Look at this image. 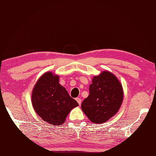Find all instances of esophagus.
Instances as JSON below:
<instances>
[{
	"instance_id": "34e87169",
	"label": "esophagus",
	"mask_w": 156,
	"mask_h": 156,
	"mask_svg": "<svg viewBox=\"0 0 156 156\" xmlns=\"http://www.w3.org/2000/svg\"><path fill=\"white\" fill-rule=\"evenodd\" d=\"M76 101H77V102H78V104H79V105H81V98H76Z\"/></svg>"
}]
</instances>
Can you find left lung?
Returning a JSON list of instances; mask_svg holds the SVG:
<instances>
[{
	"label": "left lung",
	"mask_w": 156,
	"mask_h": 156,
	"mask_svg": "<svg viewBox=\"0 0 156 156\" xmlns=\"http://www.w3.org/2000/svg\"><path fill=\"white\" fill-rule=\"evenodd\" d=\"M90 94L82 102L81 109L91 122L102 124L119 111L124 98L121 83L109 71H102L92 79Z\"/></svg>",
	"instance_id": "1"
}]
</instances>
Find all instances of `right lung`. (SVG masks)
<instances>
[{
  "instance_id": "1",
  "label": "right lung",
  "mask_w": 156,
  "mask_h": 156,
  "mask_svg": "<svg viewBox=\"0 0 156 156\" xmlns=\"http://www.w3.org/2000/svg\"><path fill=\"white\" fill-rule=\"evenodd\" d=\"M32 104L38 115L54 126L62 124L70 111L79 105L59 83V77L51 72L38 79L32 90Z\"/></svg>"
}]
</instances>
